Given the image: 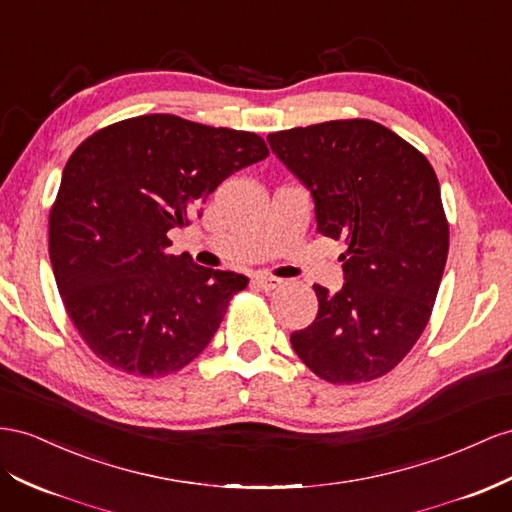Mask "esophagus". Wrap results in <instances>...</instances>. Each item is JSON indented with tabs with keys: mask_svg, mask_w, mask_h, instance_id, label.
I'll return each instance as SVG.
<instances>
[{
	"mask_svg": "<svg viewBox=\"0 0 512 512\" xmlns=\"http://www.w3.org/2000/svg\"><path fill=\"white\" fill-rule=\"evenodd\" d=\"M254 284H256L258 288H262V290H275V288H278V286L282 284V280H280V278H273V275L260 273V275H256V278H254Z\"/></svg>",
	"mask_w": 512,
	"mask_h": 512,
	"instance_id": "34e87169",
	"label": "esophagus"
}]
</instances>
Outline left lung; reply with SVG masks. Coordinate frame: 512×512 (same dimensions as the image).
<instances>
[{
    "label": "left lung",
    "mask_w": 512,
    "mask_h": 512,
    "mask_svg": "<svg viewBox=\"0 0 512 512\" xmlns=\"http://www.w3.org/2000/svg\"><path fill=\"white\" fill-rule=\"evenodd\" d=\"M273 153L314 198L316 226L347 243L344 286L314 284L319 314L290 344L334 385L379 379L403 362L431 319L450 230L433 165L366 118L269 133Z\"/></svg>",
    "instance_id": "1"
}]
</instances>
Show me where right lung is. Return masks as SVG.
<instances>
[{
	"instance_id": "1",
	"label": "right lung",
	"mask_w": 512,
	"mask_h": 512,
	"mask_svg": "<svg viewBox=\"0 0 512 512\" xmlns=\"http://www.w3.org/2000/svg\"><path fill=\"white\" fill-rule=\"evenodd\" d=\"M269 157L260 135L172 114L109 124L68 157L49 211V258L64 308L90 351L135 377L193 362L245 275L168 252L232 172Z\"/></svg>"
}]
</instances>
